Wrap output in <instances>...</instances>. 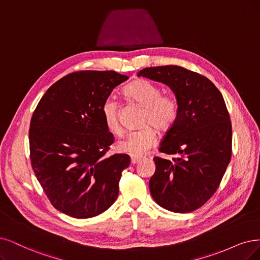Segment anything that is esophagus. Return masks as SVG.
Here are the masks:
<instances>
[{"mask_svg": "<svg viewBox=\"0 0 260 260\" xmlns=\"http://www.w3.org/2000/svg\"><path fill=\"white\" fill-rule=\"evenodd\" d=\"M140 159H141V157H140V156H134V155H132V156H131V161H132V164H133V165L137 164V162H138Z\"/></svg>", "mask_w": 260, "mask_h": 260, "instance_id": "34e87169", "label": "esophagus"}]
</instances>
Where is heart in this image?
<instances>
[{
    "label": "heart",
    "mask_w": 260,
    "mask_h": 260,
    "mask_svg": "<svg viewBox=\"0 0 260 260\" xmlns=\"http://www.w3.org/2000/svg\"><path fill=\"white\" fill-rule=\"evenodd\" d=\"M124 94L146 108L142 120V126L145 127L128 133L117 142V149L120 152L139 156L156 143V133L152 127L166 131L174 125L179 112L178 103L172 95L161 94L157 84L145 79H138L128 84L124 90ZM101 113L107 129L115 134L120 133L118 104L111 96L104 101Z\"/></svg>",
    "instance_id": "b5f03b06"
}]
</instances>
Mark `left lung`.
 <instances>
[{"label":"left lung","instance_id":"obj_1","mask_svg":"<svg viewBox=\"0 0 260 260\" xmlns=\"http://www.w3.org/2000/svg\"><path fill=\"white\" fill-rule=\"evenodd\" d=\"M138 77L168 85L179 112L162 138L149 182L155 203L176 213H187L212 196L232 157V122L223 95L207 77L177 65L148 67Z\"/></svg>","mask_w":260,"mask_h":260}]
</instances>
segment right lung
I'll return each mask as SVG.
<instances>
[{"label":"right lung","instance_id":"obj_1","mask_svg":"<svg viewBox=\"0 0 260 260\" xmlns=\"http://www.w3.org/2000/svg\"><path fill=\"white\" fill-rule=\"evenodd\" d=\"M128 79L115 72L82 71L53 83L33 112L28 139L34 174L52 206L75 218L103 213L119 194L127 154H105L113 142L101 108Z\"/></svg>","mask_w":260,"mask_h":260}]
</instances>
